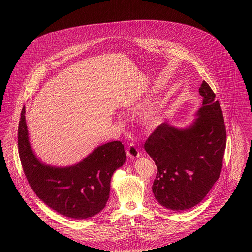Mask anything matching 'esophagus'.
I'll return each instance as SVG.
<instances>
[{"mask_svg": "<svg viewBox=\"0 0 252 252\" xmlns=\"http://www.w3.org/2000/svg\"><path fill=\"white\" fill-rule=\"evenodd\" d=\"M127 156L130 158H137L140 157V151L138 149V147L134 144H130L127 147Z\"/></svg>", "mask_w": 252, "mask_h": 252, "instance_id": "esophagus-1", "label": "esophagus"}]
</instances>
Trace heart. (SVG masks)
<instances>
[{"label":"heart","instance_id":"heart-1","mask_svg":"<svg viewBox=\"0 0 252 252\" xmlns=\"http://www.w3.org/2000/svg\"><path fill=\"white\" fill-rule=\"evenodd\" d=\"M141 104V103H139ZM140 123L146 128H154L161 121V112L158 106L154 104L144 108L140 114Z\"/></svg>","mask_w":252,"mask_h":252}]
</instances>
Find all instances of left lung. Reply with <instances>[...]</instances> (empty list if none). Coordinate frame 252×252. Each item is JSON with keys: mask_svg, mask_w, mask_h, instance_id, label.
I'll return each mask as SVG.
<instances>
[{"mask_svg": "<svg viewBox=\"0 0 252 252\" xmlns=\"http://www.w3.org/2000/svg\"><path fill=\"white\" fill-rule=\"evenodd\" d=\"M202 107L186 128L160 124L144 149L158 167L152 191L161 206L184 211L201 202L219 179L227 135L220 104L209 84L199 88Z\"/></svg>", "mask_w": 252, "mask_h": 252, "instance_id": "1", "label": "left lung"}]
</instances>
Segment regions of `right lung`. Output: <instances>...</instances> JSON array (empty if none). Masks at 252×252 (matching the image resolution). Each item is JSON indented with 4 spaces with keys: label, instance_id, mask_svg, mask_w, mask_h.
Here are the masks:
<instances>
[{
    "label": "right lung",
    "instance_id": "obj_1",
    "mask_svg": "<svg viewBox=\"0 0 252 252\" xmlns=\"http://www.w3.org/2000/svg\"><path fill=\"white\" fill-rule=\"evenodd\" d=\"M19 155L24 175L40 200L62 216L85 219L100 213L108 202L113 173L126 161L124 144L109 142L68 167L42 163L29 143L25 107L18 129Z\"/></svg>",
    "mask_w": 252,
    "mask_h": 252
}]
</instances>
